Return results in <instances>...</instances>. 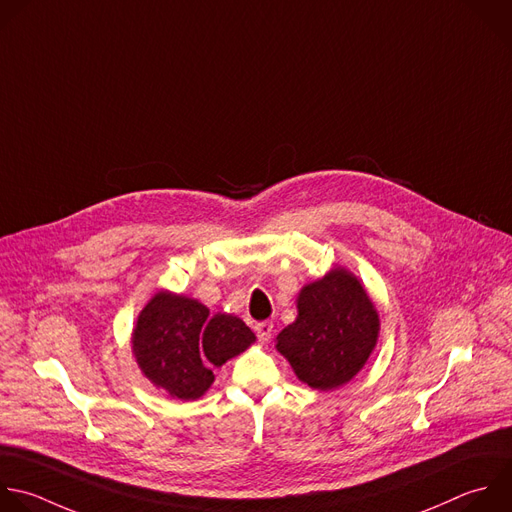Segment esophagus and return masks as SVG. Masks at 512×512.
<instances>
[{
    "instance_id": "esophagus-1",
    "label": "esophagus",
    "mask_w": 512,
    "mask_h": 512,
    "mask_svg": "<svg viewBox=\"0 0 512 512\" xmlns=\"http://www.w3.org/2000/svg\"><path fill=\"white\" fill-rule=\"evenodd\" d=\"M255 333H257V339L261 344H265V342H269L271 339V333H273V323L271 321H259V323H255Z\"/></svg>"
}]
</instances>
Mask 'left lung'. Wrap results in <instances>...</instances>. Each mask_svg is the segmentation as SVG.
I'll use <instances>...</instances> for the list:
<instances>
[{"label":"left lung","mask_w":512,"mask_h":512,"mask_svg":"<svg viewBox=\"0 0 512 512\" xmlns=\"http://www.w3.org/2000/svg\"><path fill=\"white\" fill-rule=\"evenodd\" d=\"M297 319L277 335V350L297 378L315 390L348 384L368 362L380 319L362 283L333 269L297 297Z\"/></svg>","instance_id":"obj_1"}]
</instances>
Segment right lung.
Listing matches in <instances>:
<instances>
[{"mask_svg":"<svg viewBox=\"0 0 512 512\" xmlns=\"http://www.w3.org/2000/svg\"><path fill=\"white\" fill-rule=\"evenodd\" d=\"M253 342L255 333L239 317L211 315L195 299L160 291L136 321L132 350L156 388L179 400H197L215 380L211 366H223Z\"/></svg>","mask_w":512,"mask_h":512,"instance_id":"add662e5","label":"right lung"}]
</instances>
